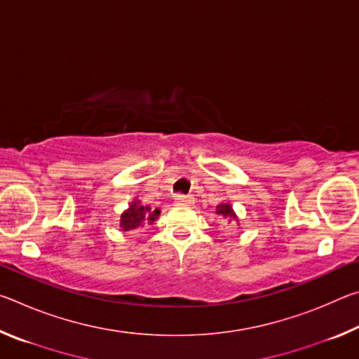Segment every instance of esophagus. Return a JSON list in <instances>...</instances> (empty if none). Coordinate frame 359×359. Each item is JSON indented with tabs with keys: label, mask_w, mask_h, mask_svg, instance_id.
Listing matches in <instances>:
<instances>
[{
	"label": "esophagus",
	"mask_w": 359,
	"mask_h": 359,
	"mask_svg": "<svg viewBox=\"0 0 359 359\" xmlns=\"http://www.w3.org/2000/svg\"><path fill=\"white\" fill-rule=\"evenodd\" d=\"M174 199L177 204H184V205H190L194 203V198L191 194H175Z\"/></svg>",
	"instance_id": "obj_1"
}]
</instances>
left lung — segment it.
<instances>
[{"label": "left lung", "mask_w": 359, "mask_h": 359, "mask_svg": "<svg viewBox=\"0 0 359 359\" xmlns=\"http://www.w3.org/2000/svg\"><path fill=\"white\" fill-rule=\"evenodd\" d=\"M215 214L220 215V217L223 218V220H226L228 223L239 224V217L236 215L233 205H231L228 201L218 204L217 208H215Z\"/></svg>", "instance_id": "obj_1"}]
</instances>
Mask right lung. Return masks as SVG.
<instances>
[{
	"mask_svg": "<svg viewBox=\"0 0 359 359\" xmlns=\"http://www.w3.org/2000/svg\"><path fill=\"white\" fill-rule=\"evenodd\" d=\"M160 217V209H151L150 205L142 204L141 199L135 198L130 203V208L120 215L121 231H131L144 224H151Z\"/></svg>",
	"mask_w": 359,
	"mask_h": 359,
	"instance_id": "add662e5",
	"label": "right lung"
}]
</instances>
